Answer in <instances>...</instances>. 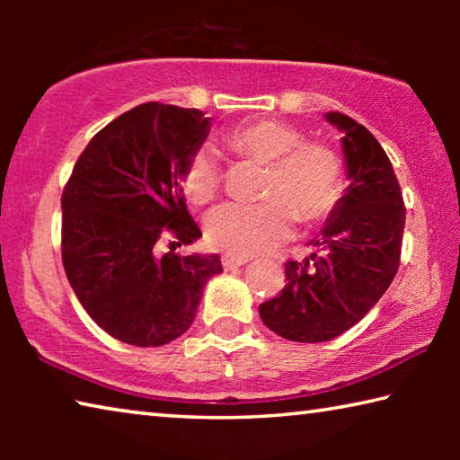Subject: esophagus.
I'll return each mask as SVG.
<instances>
[{"label": "esophagus", "instance_id": "obj_1", "mask_svg": "<svg viewBox=\"0 0 460 460\" xmlns=\"http://www.w3.org/2000/svg\"><path fill=\"white\" fill-rule=\"evenodd\" d=\"M249 260L247 258H237V255H223L221 258V263L225 270H235L239 266H245Z\"/></svg>", "mask_w": 460, "mask_h": 460}]
</instances>
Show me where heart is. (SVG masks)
I'll return each instance as SVG.
<instances>
[{
    "instance_id": "1",
    "label": "heart",
    "mask_w": 460,
    "mask_h": 460,
    "mask_svg": "<svg viewBox=\"0 0 460 460\" xmlns=\"http://www.w3.org/2000/svg\"><path fill=\"white\" fill-rule=\"evenodd\" d=\"M227 146L241 158L268 166L260 205L217 207L207 217V239L237 258L268 252L290 237L294 223L324 221L345 194V164L331 146L308 142L298 129L279 121H252L231 129ZM181 186L192 205H207L221 189V168L208 147L186 160Z\"/></svg>"
}]
</instances>
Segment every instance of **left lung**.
Instances as JSON below:
<instances>
[{
	"instance_id": "1",
	"label": "left lung",
	"mask_w": 460,
	"mask_h": 460,
	"mask_svg": "<svg viewBox=\"0 0 460 460\" xmlns=\"http://www.w3.org/2000/svg\"><path fill=\"white\" fill-rule=\"evenodd\" d=\"M342 136L351 184L306 260L286 261L282 294L260 305L270 331L323 342L351 329L385 294L400 268L406 207L398 178L371 131L347 115L326 113Z\"/></svg>"
}]
</instances>
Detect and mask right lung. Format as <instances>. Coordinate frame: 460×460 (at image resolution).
<instances>
[{"label":"right lung","mask_w":460,"mask_h":460,"mask_svg":"<svg viewBox=\"0 0 460 460\" xmlns=\"http://www.w3.org/2000/svg\"><path fill=\"white\" fill-rule=\"evenodd\" d=\"M208 134L199 109L142 103L97 131L62 190V266L87 314L113 339L160 347L190 329L219 255L160 258L200 237L178 178Z\"/></svg>","instance_id":"add662e5"}]
</instances>
